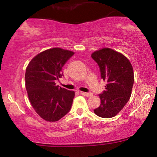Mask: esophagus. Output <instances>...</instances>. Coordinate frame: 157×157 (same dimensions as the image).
<instances>
[{"label":"esophagus","mask_w":157,"mask_h":157,"mask_svg":"<svg viewBox=\"0 0 157 157\" xmlns=\"http://www.w3.org/2000/svg\"><path fill=\"white\" fill-rule=\"evenodd\" d=\"M80 94L83 95V96H86V97H89L92 96V94H91V93H86V92H82V91H80Z\"/></svg>","instance_id":"obj_1"}]
</instances>
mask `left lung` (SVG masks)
<instances>
[{
    "label": "left lung",
    "instance_id": "1",
    "mask_svg": "<svg viewBox=\"0 0 157 157\" xmlns=\"http://www.w3.org/2000/svg\"><path fill=\"white\" fill-rule=\"evenodd\" d=\"M91 57L100 67L101 78L107 82L105 91L99 94L100 105L94 112L102 118L113 117L130 99L134 82L133 67L127 57L109 48L93 52Z\"/></svg>",
    "mask_w": 157,
    "mask_h": 157
}]
</instances>
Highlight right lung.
<instances>
[{
	"label": "right lung",
	"mask_w": 157,
	"mask_h": 157,
	"mask_svg": "<svg viewBox=\"0 0 157 157\" xmlns=\"http://www.w3.org/2000/svg\"><path fill=\"white\" fill-rule=\"evenodd\" d=\"M74 52L53 48L40 52L30 61L25 75L29 99L36 113L46 121L56 122L71 109L75 91L56 85L62 68Z\"/></svg>",
	"instance_id": "1"
}]
</instances>
